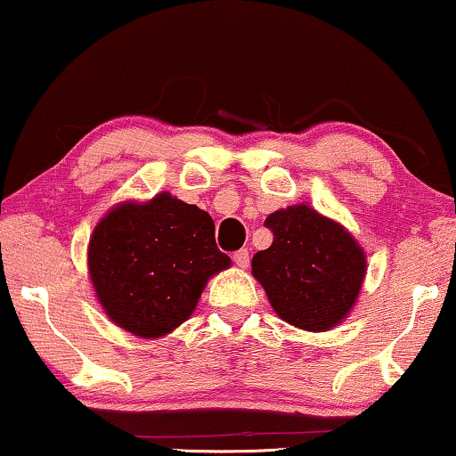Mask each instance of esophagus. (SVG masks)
I'll list each match as a JSON object with an SVG mask.
<instances>
[{
	"instance_id": "1",
	"label": "esophagus",
	"mask_w": 456,
	"mask_h": 456,
	"mask_svg": "<svg viewBox=\"0 0 456 456\" xmlns=\"http://www.w3.org/2000/svg\"><path fill=\"white\" fill-rule=\"evenodd\" d=\"M233 260H235V265L240 266V268H248V265H249V252H248V249H237V252L233 254Z\"/></svg>"
}]
</instances>
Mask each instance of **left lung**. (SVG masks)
<instances>
[{
  "label": "left lung",
  "mask_w": 456,
  "mask_h": 456,
  "mask_svg": "<svg viewBox=\"0 0 456 456\" xmlns=\"http://www.w3.org/2000/svg\"><path fill=\"white\" fill-rule=\"evenodd\" d=\"M265 225L271 248L252 258V274L285 322L310 332L341 324L365 277V254L341 223L307 204L274 210Z\"/></svg>",
  "instance_id": "8db88e82"
}]
</instances>
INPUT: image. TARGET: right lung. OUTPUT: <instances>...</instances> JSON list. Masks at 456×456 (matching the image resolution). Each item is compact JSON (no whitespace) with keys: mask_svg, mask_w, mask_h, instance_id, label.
I'll use <instances>...</instances> for the list:
<instances>
[{"mask_svg":"<svg viewBox=\"0 0 456 456\" xmlns=\"http://www.w3.org/2000/svg\"><path fill=\"white\" fill-rule=\"evenodd\" d=\"M231 266L207 210L161 191L113 207L88 243V273L102 310L132 335H169L196 310L213 274Z\"/></svg>","mask_w":456,"mask_h":456,"instance_id":"right-lung-1","label":"right lung"}]
</instances>
